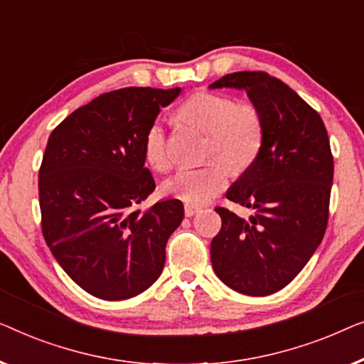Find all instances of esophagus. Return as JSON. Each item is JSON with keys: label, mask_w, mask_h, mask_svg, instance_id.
Wrapping results in <instances>:
<instances>
[{"label": "esophagus", "mask_w": 364, "mask_h": 364, "mask_svg": "<svg viewBox=\"0 0 364 364\" xmlns=\"http://www.w3.org/2000/svg\"><path fill=\"white\" fill-rule=\"evenodd\" d=\"M199 211H201V208L198 206H191V204H186V206H184V214H186L188 218L194 216V214H198Z\"/></svg>", "instance_id": "obj_1"}]
</instances>
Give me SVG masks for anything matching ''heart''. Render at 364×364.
Wrapping results in <instances>:
<instances>
[{
	"instance_id": "obj_1",
	"label": "heart",
	"mask_w": 364,
	"mask_h": 364,
	"mask_svg": "<svg viewBox=\"0 0 364 364\" xmlns=\"http://www.w3.org/2000/svg\"><path fill=\"white\" fill-rule=\"evenodd\" d=\"M178 117L206 132L204 155L219 160L178 171L163 184V191L191 206H199L226 186L228 168L223 165L225 162L231 170L240 171L257 158L264 140L262 119L255 107L235 104L231 97L213 92H199L189 97L178 110ZM143 151L148 165L156 171H166L171 166L166 130L160 120L148 127Z\"/></svg>"
}]
</instances>
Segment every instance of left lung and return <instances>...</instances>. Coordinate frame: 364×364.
Returning a JSON list of instances; mask_svg holds the SVG:
<instances>
[{"label": "left lung", "instance_id": "8db88e82", "mask_svg": "<svg viewBox=\"0 0 364 364\" xmlns=\"http://www.w3.org/2000/svg\"><path fill=\"white\" fill-rule=\"evenodd\" d=\"M247 92L264 125L255 160L226 198L252 209L249 219L216 208L221 231L211 240L219 279L239 294L265 296L294 280L323 239L333 156L321 117L267 73H234L209 89Z\"/></svg>", "mask_w": 364, "mask_h": 364}]
</instances>
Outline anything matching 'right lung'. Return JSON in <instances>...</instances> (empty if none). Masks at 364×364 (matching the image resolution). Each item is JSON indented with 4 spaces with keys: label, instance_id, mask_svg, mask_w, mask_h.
Wrapping results in <instances>:
<instances>
[{
    "label": "right lung",
    "instance_id": "obj_1",
    "mask_svg": "<svg viewBox=\"0 0 364 364\" xmlns=\"http://www.w3.org/2000/svg\"><path fill=\"white\" fill-rule=\"evenodd\" d=\"M175 89L127 87L74 110L50 133L39 170L43 235L64 272L87 294L132 299L160 277L180 199L141 204L155 191L143 140Z\"/></svg>",
    "mask_w": 364,
    "mask_h": 364
}]
</instances>
